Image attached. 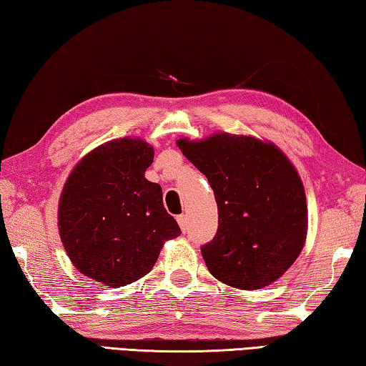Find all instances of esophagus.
Masks as SVG:
<instances>
[{
	"mask_svg": "<svg viewBox=\"0 0 366 366\" xmlns=\"http://www.w3.org/2000/svg\"><path fill=\"white\" fill-rule=\"evenodd\" d=\"M177 222H178V225H179V228H182V232L183 233H187L188 232V217L187 215H178L177 217Z\"/></svg>",
	"mask_w": 366,
	"mask_h": 366,
	"instance_id": "obj_1",
	"label": "esophagus"
}]
</instances>
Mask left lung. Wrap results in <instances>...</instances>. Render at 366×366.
Masks as SVG:
<instances>
[{"mask_svg":"<svg viewBox=\"0 0 366 366\" xmlns=\"http://www.w3.org/2000/svg\"><path fill=\"white\" fill-rule=\"evenodd\" d=\"M177 144L215 194L219 229L201 247L209 272L239 290L283 277L307 238L305 191L291 160L273 143L244 134L179 138Z\"/></svg>","mask_w":366,"mask_h":366,"instance_id":"left-lung-1","label":"left lung"}]
</instances>
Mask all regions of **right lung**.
<instances>
[{
  "instance_id": "add662e5",
  "label": "right lung",
  "mask_w": 366,
  "mask_h": 366,
  "mask_svg": "<svg viewBox=\"0 0 366 366\" xmlns=\"http://www.w3.org/2000/svg\"><path fill=\"white\" fill-rule=\"evenodd\" d=\"M154 149L120 138L88 152L70 172L59 199L64 249L85 277L111 287L143 278L167 239L182 234L167 214L162 188L147 182Z\"/></svg>"
}]
</instances>
